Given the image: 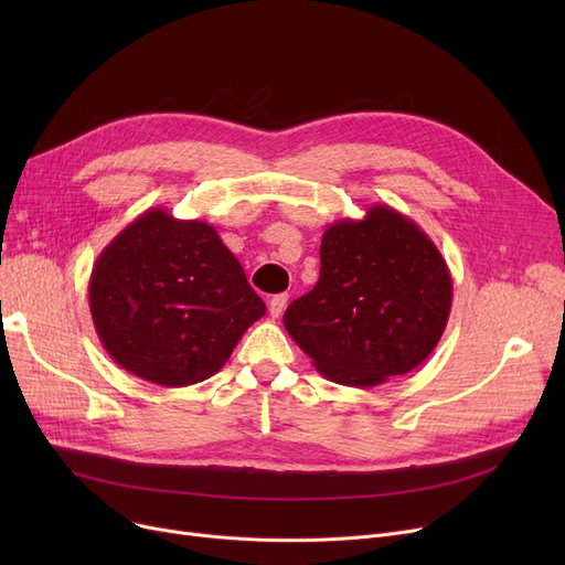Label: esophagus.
<instances>
[{"mask_svg":"<svg viewBox=\"0 0 565 565\" xmlns=\"http://www.w3.org/2000/svg\"><path fill=\"white\" fill-rule=\"evenodd\" d=\"M286 302H288V295L286 292H279V295H273L270 302H267V307H270V316L273 318H279L286 309Z\"/></svg>","mask_w":565,"mask_h":565,"instance_id":"34e87169","label":"esophagus"}]
</instances>
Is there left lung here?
<instances>
[{
    "label": "left lung",
    "mask_w": 565,
    "mask_h": 565,
    "mask_svg": "<svg viewBox=\"0 0 565 565\" xmlns=\"http://www.w3.org/2000/svg\"><path fill=\"white\" fill-rule=\"evenodd\" d=\"M449 265L426 231L375 203L322 233L320 277L292 300L284 328L320 375L369 390L417 369L451 313Z\"/></svg>",
    "instance_id": "left-lung-1"
}]
</instances>
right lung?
<instances>
[{"label": "right lung", "mask_w": 565, "mask_h": 565, "mask_svg": "<svg viewBox=\"0 0 565 565\" xmlns=\"http://www.w3.org/2000/svg\"><path fill=\"white\" fill-rule=\"evenodd\" d=\"M88 309L109 358L160 387L215 375L265 316L215 226L164 207H148L100 252Z\"/></svg>", "instance_id": "obj_1"}]
</instances>
